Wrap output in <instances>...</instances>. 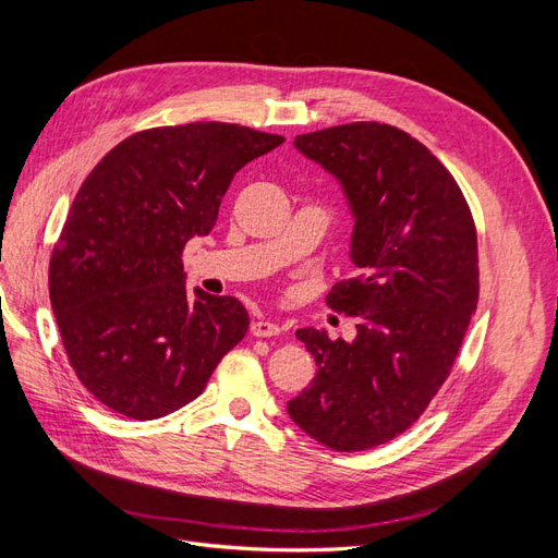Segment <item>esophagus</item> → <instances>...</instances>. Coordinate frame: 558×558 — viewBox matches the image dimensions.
I'll return each instance as SVG.
<instances>
[{
	"instance_id": "34e87169",
	"label": "esophagus",
	"mask_w": 558,
	"mask_h": 558,
	"mask_svg": "<svg viewBox=\"0 0 558 558\" xmlns=\"http://www.w3.org/2000/svg\"><path fill=\"white\" fill-rule=\"evenodd\" d=\"M281 330L283 328L279 324H272V320H267V318H258V320H253V324H251V335L253 337H275Z\"/></svg>"
}]
</instances>
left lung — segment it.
Here are the masks:
<instances>
[{
	"instance_id": "8db88e82",
	"label": "left lung",
	"mask_w": 558,
	"mask_h": 558,
	"mask_svg": "<svg viewBox=\"0 0 558 558\" xmlns=\"http://www.w3.org/2000/svg\"><path fill=\"white\" fill-rule=\"evenodd\" d=\"M293 144L342 185L359 277L326 302L359 324L351 342L295 332L318 369L289 414L335 451L373 449L408 430L449 377L480 298L475 223L447 167L393 125H337Z\"/></svg>"
}]
</instances>
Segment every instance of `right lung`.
<instances>
[{
	"mask_svg": "<svg viewBox=\"0 0 558 558\" xmlns=\"http://www.w3.org/2000/svg\"><path fill=\"white\" fill-rule=\"evenodd\" d=\"M283 144L234 123L132 134L81 183L48 267L50 305L76 377L109 410L160 418L195 400L248 314L185 293V242L211 232L232 177Z\"/></svg>",
	"mask_w": 558,
	"mask_h": 558,
	"instance_id": "add662e5",
	"label": "right lung"
}]
</instances>
